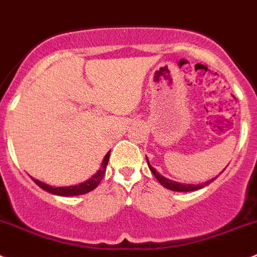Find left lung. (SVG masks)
<instances>
[{
	"label": "left lung",
	"instance_id": "left-lung-1",
	"mask_svg": "<svg viewBox=\"0 0 257 257\" xmlns=\"http://www.w3.org/2000/svg\"><path fill=\"white\" fill-rule=\"evenodd\" d=\"M147 164H149V168H150V170L152 172V174H154L155 177H156V179L160 182L161 186H164L165 188H168V189H172V191H177V192L197 191V189L203 188L205 186H207V184H210L211 182H214L215 178H216V177H215L214 179L207 180V182H205V183H202V184H182V183H178V182H174V180L168 179V178H165V177H163L161 174H159V173L156 172V169L152 168V166L150 165L149 160H147Z\"/></svg>",
	"mask_w": 257,
	"mask_h": 257
}]
</instances>
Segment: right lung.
<instances>
[{
    "mask_svg": "<svg viewBox=\"0 0 257 257\" xmlns=\"http://www.w3.org/2000/svg\"><path fill=\"white\" fill-rule=\"evenodd\" d=\"M108 159H110V151L106 154V156L103 157L102 164H101V168L98 169V172L91 178V179L85 180L84 183L77 184V186H70V187H51L48 184L43 183L41 180L33 179L36 182V184H38L39 187L45 191L50 192L52 195H57V196H79V195H84V193H88V192L93 191L100 182L102 180L103 175H105L106 172V166H107Z\"/></svg>",
    "mask_w": 257,
    "mask_h": 257,
    "instance_id": "obj_1",
    "label": "right lung"
}]
</instances>
